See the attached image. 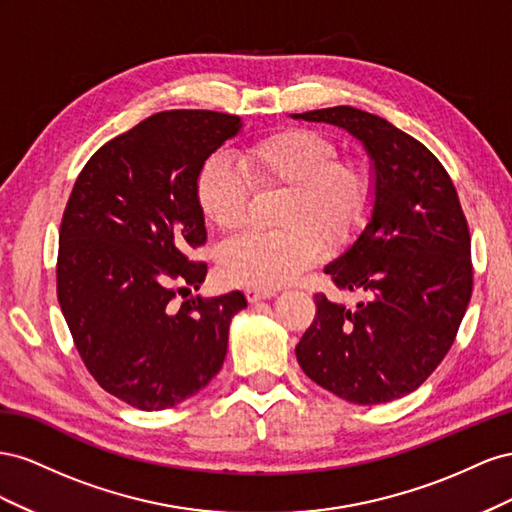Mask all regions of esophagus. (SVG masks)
I'll list each match as a JSON object with an SVG mask.
<instances>
[{
	"mask_svg": "<svg viewBox=\"0 0 512 512\" xmlns=\"http://www.w3.org/2000/svg\"><path fill=\"white\" fill-rule=\"evenodd\" d=\"M246 300L248 302H259V300H270L276 296L274 289H257V287H248L246 291Z\"/></svg>",
	"mask_w": 512,
	"mask_h": 512,
	"instance_id": "esophagus-1",
	"label": "esophagus"
}]
</instances>
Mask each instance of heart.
Returning <instances> with one entry per match:
<instances>
[{"instance_id":"heart-1","label":"heart","mask_w":512,"mask_h":512,"mask_svg":"<svg viewBox=\"0 0 512 512\" xmlns=\"http://www.w3.org/2000/svg\"><path fill=\"white\" fill-rule=\"evenodd\" d=\"M339 148L311 128H285L236 154L206 160L197 175V201L208 221L240 229L257 191H287L279 212L285 231H246L223 244L218 268L233 285L276 289L294 281L330 246L347 242L371 208V180L354 163H341Z\"/></svg>"}]
</instances>
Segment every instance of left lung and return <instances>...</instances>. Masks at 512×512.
Instances as JSON below:
<instances>
[{
    "label": "left lung",
    "instance_id": "left-lung-1",
    "mask_svg": "<svg viewBox=\"0 0 512 512\" xmlns=\"http://www.w3.org/2000/svg\"><path fill=\"white\" fill-rule=\"evenodd\" d=\"M343 128L371 160V208L356 240L324 268L369 296L347 309L315 296L296 347L313 382L356 405L414 392L444 360L472 298V244L455 186L425 145L354 107L291 113Z\"/></svg>",
    "mask_w": 512,
    "mask_h": 512
}]
</instances>
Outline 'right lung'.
I'll return each instance as SVG.
<instances>
[{
	"label": "right lung",
	"mask_w": 512,
	"mask_h": 512,
	"mask_svg": "<svg viewBox=\"0 0 512 512\" xmlns=\"http://www.w3.org/2000/svg\"><path fill=\"white\" fill-rule=\"evenodd\" d=\"M242 130L238 115L163 111L87 160L60 227L57 300L87 371L113 397L160 412L221 371L242 291L191 296L208 266L197 175Z\"/></svg>",
	"instance_id": "obj_1"
}]
</instances>
